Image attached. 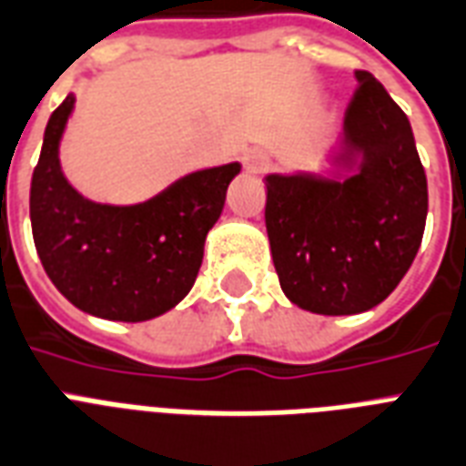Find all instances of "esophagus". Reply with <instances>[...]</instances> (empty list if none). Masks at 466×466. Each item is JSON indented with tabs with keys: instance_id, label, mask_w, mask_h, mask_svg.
I'll return each instance as SVG.
<instances>
[{
	"instance_id": "obj_1",
	"label": "esophagus",
	"mask_w": 466,
	"mask_h": 466,
	"mask_svg": "<svg viewBox=\"0 0 466 466\" xmlns=\"http://www.w3.org/2000/svg\"><path fill=\"white\" fill-rule=\"evenodd\" d=\"M243 162L245 169H248V172H255V175H258V172H265V169L269 167V157H267L262 150H250V153H245Z\"/></svg>"
}]
</instances>
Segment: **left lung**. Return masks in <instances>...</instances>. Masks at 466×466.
Returning <instances> with one entry per match:
<instances>
[{"instance_id":"8db88e82","label":"left lung","mask_w":466,"mask_h":466,"mask_svg":"<svg viewBox=\"0 0 466 466\" xmlns=\"http://www.w3.org/2000/svg\"><path fill=\"white\" fill-rule=\"evenodd\" d=\"M355 79L335 177H265V226L282 291L323 316L381 304L409 272L428 216L409 116L371 72L357 70Z\"/></svg>"}]
</instances>
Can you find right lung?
I'll return each mask as SVG.
<instances>
[{
	"instance_id": "right-lung-1",
	"label": "right lung",
	"mask_w": 466,
	"mask_h": 466,
	"mask_svg": "<svg viewBox=\"0 0 466 466\" xmlns=\"http://www.w3.org/2000/svg\"><path fill=\"white\" fill-rule=\"evenodd\" d=\"M75 95L53 111L31 179V228L43 269L79 311L138 323L175 309L199 274L207 233L240 162L184 175L157 197L111 207L65 179L57 147Z\"/></svg>"
}]
</instances>
